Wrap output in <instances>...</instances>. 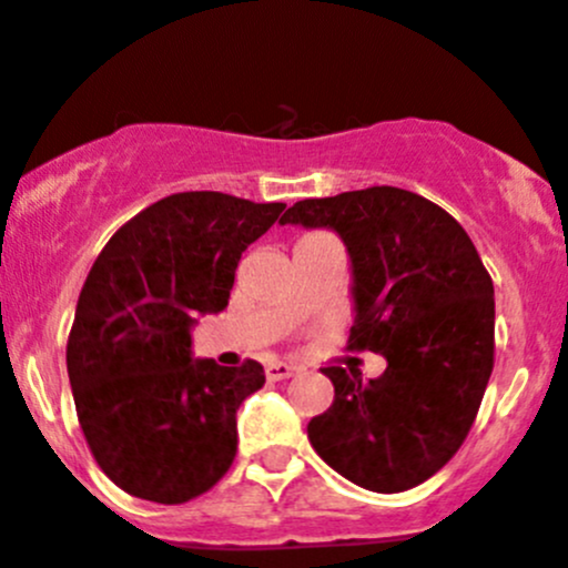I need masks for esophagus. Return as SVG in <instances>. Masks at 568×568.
Segmentation results:
<instances>
[{"label": "esophagus", "mask_w": 568, "mask_h": 568, "mask_svg": "<svg viewBox=\"0 0 568 568\" xmlns=\"http://www.w3.org/2000/svg\"><path fill=\"white\" fill-rule=\"evenodd\" d=\"M294 372H296V368L291 366V363H285V361H272L266 366V377L274 379V383H280V379H288Z\"/></svg>", "instance_id": "obj_1"}]
</instances>
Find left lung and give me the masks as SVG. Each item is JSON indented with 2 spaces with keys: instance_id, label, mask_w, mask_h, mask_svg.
I'll use <instances>...</instances> for the list:
<instances>
[{
  "instance_id": "1",
  "label": "left lung",
  "mask_w": 568,
  "mask_h": 568,
  "mask_svg": "<svg viewBox=\"0 0 568 568\" xmlns=\"http://www.w3.org/2000/svg\"><path fill=\"white\" fill-rule=\"evenodd\" d=\"M280 224L329 227L352 257L349 349L379 352V377L324 366L335 399L307 424L327 466L377 494L416 488L469 436L494 368V283L466 230L394 185L302 200Z\"/></svg>"
}]
</instances>
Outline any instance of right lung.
I'll return each instance as SVG.
<instances>
[{
  "label": "right lung",
  "instance_id": "right-lung-1",
  "mask_svg": "<svg viewBox=\"0 0 568 568\" xmlns=\"http://www.w3.org/2000/svg\"><path fill=\"white\" fill-rule=\"evenodd\" d=\"M283 202L185 191L121 224L77 302L65 344L82 436L130 497L183 505L235 460V410L266 374L257 361L191 357V324L227 307L241 252Z\"/></svg>",
  "mask_w": 568,
  "mask_h": 568
}]
</instances>
